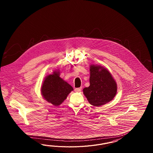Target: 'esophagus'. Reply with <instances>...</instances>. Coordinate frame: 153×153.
<instances>
[{"label": "esophagus", "mask_w": 153, "mask_h": 153, "mask_svg": "<svg viewBox=\"0 0 153 153\" xmlns=\"http://www.w3.org/2000/svg\"><path fill=\"white\" fill-rule=\"evenodd\" d=\"M81 88H76L74 89V91L76 92H79L81 91Z\"/></svg>", "instance_id": "esophagus-1"}]
</instances>
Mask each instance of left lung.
Listing matches in <instances>:
<instances>
[{
  "mask_svg": "<svg viewBox=\"0 0 153 153\" xmlns=\"http://www.w3.org/2000/svg\"><path fill=\"white\" fill-rule=\"evenodd\" d=\"M90 86L83 89L90 104L100 107L111 102L116 96L117 86L108 70L101 66L91 65Z\"/></svg>",
  "mask_w": 153,
  "mask_h": 153,
  "instance_id": "obj_1",
  "label": "left lung"
}]
</instances>
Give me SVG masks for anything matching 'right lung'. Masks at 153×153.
I'll list each match as a JSON object with an SVG mask.
<instances>
[{
    "label": "right lung",
    "mask_w": 153,
    "mask_h": 153,
    "mask_svg": "<svg viewBox=\"0 0 153 153\" xmlns=\"http://www.w3.org/2000/svg\"><path fill=\"white\" fill-rule=\"evenodd\" d=\"M74 88L59 77V72L47 76L43 82L41 91L43 97L49 102L58 106L64 102Z\"/></svg>",
    "instance_id": "right-lung-1"
}]
</instances>
